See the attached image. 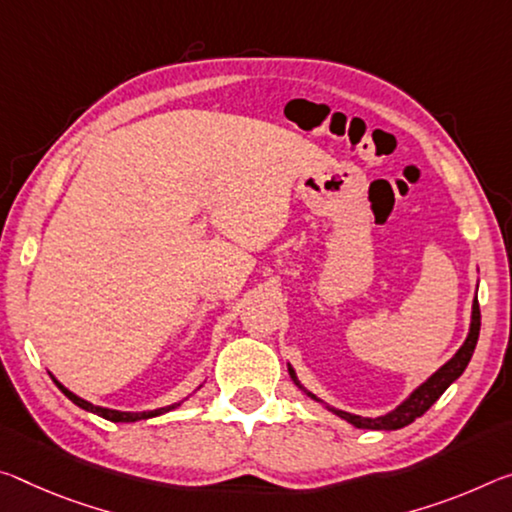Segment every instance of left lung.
I'll list each match as a JSON object with an SVG mask.
<instances>
[{
	"mask_svg": "<svg viewBox=\"0 0 512 512\" xmlns=\"http://www.w3.org/2000/svg\"><path fill=\"white\" fill-rule=\"evenodd\" d=\"M478 330H481V310H478V298H474L472 323H469V335L465 339V344L458 348V353L453 355V358L446 362L444 367L437 369L433 376L426 380V383H421L415 392L408 396V399H405L401 405H396V408L392 412H387V415L360 417V415H351V412H344V410H335V408H330V405H326V408L330 412H335L337 417L346 419L348 424H353L355 428H369V431H396V428L412 424V421L424 415V412L446 392V387H449L453 380H458L462 376V371L467 369V364H469V360H472L474 348L478 342ZM289 376L307 396H312L314 401H319L312 392H307V389L298 383L296 371L291 369V364H289Z\"/></svg>",
	"mask_w": 512,
	"mask_h": 512,
	"instance_id": "left-lung-1",
	"label": "left lung"
}]
</instances>
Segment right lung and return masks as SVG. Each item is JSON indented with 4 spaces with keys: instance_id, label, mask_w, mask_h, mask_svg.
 Listing matches in <instances>:
<instances>
[{
    "instance_id": "right-lung-1",
    "label": "right lung",
    "mask_w": 512,
    "mask_h": 512,
    "mask_svg": "<svg viewBox=\"0 0 512 512\" xmlns=\"http://www.w3.org/2000/svg\"><path fill=\"white\" fill-rule=\"evenodd\" d=\"M54 378V376H52ZM54 383H56V387L61 389L63 394L68 396V399L75 403V405H79L81 410H86V412H93V415H97V417H102V419H109V421H123V424H129V421H141V419H150V417H159V415H164V412H168V410H173V408H177V405L180 403H173V405H166V408H157V410H148V412H120V410H111V408H102V405H93V403H88V401H84L81 399V396H77V394H72L68 387H63L59 380L54 378Z\"/></svg>"
}]
</instances>
